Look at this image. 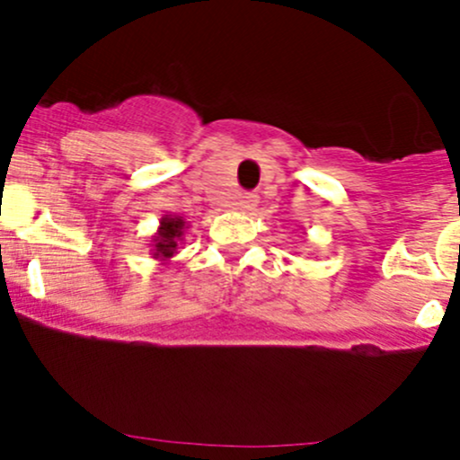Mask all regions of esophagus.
I'll use <instances>...</instances> for the list:
<instances>
[{"label": "esophagus", "mask_w": 460, "mask_h": 460, "mask_svg": "<svg viewBox=\"0 0 460 460\" xmlns=\"http://www.w3.org/2000/svg\"><path fill=\"white\" fill-rule=\"evenodd\" d=\"M257 203H260V197H257V194H252V192H240L235 197V208L237 209H252Z\"/></svg>", "instance_id": "esophagus-1"}]
</instances>
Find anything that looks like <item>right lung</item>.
<instances>
[{"mask_svg":"<svg viewBox=\"0 0 460 460\" xmlns=\"http://www.w3.org/2000/svg\"><path fill=\"white\" fill-rule=\"evenodd\" d=\"M186 231V220L181 216H164L160 220V229L153 235V257L160 261L171 260L177 252L179 240Z\"/></svg>","mask_w":460,"mask_h":460,"instance_id":"right-lung-1","label":"right lung"}]
</instances>
